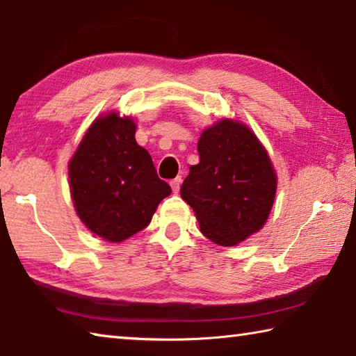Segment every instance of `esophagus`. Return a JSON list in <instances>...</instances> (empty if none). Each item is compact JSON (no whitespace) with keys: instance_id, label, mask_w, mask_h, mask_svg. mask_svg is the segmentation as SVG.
I'll use <instances>...</instances> for the list:
<instances>
[{"instance_id":"obj_1","label":"esophagus","mask_w":356,"mask_h":356,"mask_svg":"<svg viewBox=\"0 0 356 356\" xmlns=\"http://www.w3.org/2000/svg\"><path fill=\"white\" fill-rule=\"evenodd\" d=\"M170 186H172L173 194H178V192H179V186H181V177H177L175 179H172Z\"/></svg>"}]
</instances>
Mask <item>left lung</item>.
<instances>
[{
    "mask_svg": "<svg viewBox=\"0 0 356 356\" xmlns=\"http://www.w3.org/2000/svg\"><path fill=\"white\" fill-rule=\"evenodd\" d=\"M197 148L200 162L191 165L181 198L209 241L238 245L266 225L275 202L269 153L245 123L232 118L203 129Z\"/></svg>",
    "mask_w": 356,
    "mask_h": 356,
    "instance_id": "left-lung-1",
    "label": "left lung"
}]
</instances>
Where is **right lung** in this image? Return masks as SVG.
I'll return each instance as SVG.
<instances>
[{
    "mask_svg": "<svg viewBox=\"0 0 356 356\" xmlns=\"http://www.w3.org/2000/svg\"><path fill=\"white\" fill-rule=\"evenodd\" d=\"M137 124L112 111L97 117L68 162V184L81 222L118 244L145 228L172 194L152 156L136 142Z\"/></svg>",
    "mask_w": 356,
    "mask_h": 356,
    "instance_id": "1",
    "label": "right lung"
}]
</instances>
